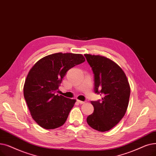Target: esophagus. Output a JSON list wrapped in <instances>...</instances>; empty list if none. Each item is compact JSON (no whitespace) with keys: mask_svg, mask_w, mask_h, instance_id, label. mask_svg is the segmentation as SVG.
I'll return each mask as SVG.
<instances>
[{"mask_svg":"<svg viewBox=\"0 0 156 156\" xmlns=\"http://www.w3.org/2000/svg\"><path fill=\"white\" fill-rule=\"evenodd\" d=\"M77 101L80 103V104H84V103H86V101H80V100H77Z\"/></svg>","mask_w":156,"mask_h":156,"instance_id":"1","label":"esophagus"}]
</instances>
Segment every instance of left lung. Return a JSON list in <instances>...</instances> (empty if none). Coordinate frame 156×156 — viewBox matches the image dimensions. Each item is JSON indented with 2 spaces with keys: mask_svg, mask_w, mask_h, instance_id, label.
Returning a JSON list of instances; mask_svg holds the SVG:
<instances>
[{
  "mask_svg": "<svg viewBox=\"0 0 156 156\" xmlns=\"http://www.w3.org/2000/svg\"><path fill=\"white\" fill-rule=\"evenodd\" d=\"M94 74V91L101 101H91L94 112L87 117L89 126L104 132L114 127L128 106L130 87L122 69L112 60L100 55H84Z\"/></svg>",
  "mask_w": 156,
  "mask_h": 156,
  "instance_id": "1",
  "label": "left lung"
}]
</instances>
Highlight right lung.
Segmentation results:
<instances>
[{"label":"right lung","mask_w":156,"mask_h":156,"mask_svg":"<svg viewBox=\"0 0 156 156\" xmlns=\"http://www.w3.org/2000/svg\"><path fill=\"white\" fill-rule=\"evenodd\" d=\"M84 62L80 54L58 53L42 58L29 71L24 98L32 118L42 128L55 129L66 121L76 100L56 92L66 72Z\"/></svg>","instance_id":"1"}]
</instances>
